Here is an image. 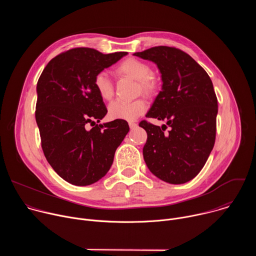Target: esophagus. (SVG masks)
I'll use <instances>...</instances> for the list:
<instances>
[{
    "mask_svg": "<svg viewBox=\"0 0 256 256\" xmlns=\"http://www.w3.org/2000/svg\"><path fill=\"white\" fill-rule=\"evenodd\" d=\"M128 126H130V128L132 130V128H134L138 124H136V122H128Z\"/></svg>",
    "mask_w": 256,
    "mask_h": 256,
    "instance_id": "obj_1",
    "label": "esophagus"
}]
</instances>
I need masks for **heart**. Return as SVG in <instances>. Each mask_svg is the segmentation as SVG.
<instances>
[{
	"mask_svg": "<svg viewBox=\"0 0 256 256\" xmlns=\"http://www.w3.org/2000/svg\"><path fill=\"white\" fill-rule=\"evenodd\" d=\"M120 75L128 76L138 81V91L147 96H152L158 91V82L152 75L151 66L138 58H128L122 60L116 68ZM94 87L104 101L112 100L114 87L107 72H99L94 77ZM147 110V102L140 98L134 101H114L108 106V114L112 120H134Z\"/></svg>",
	"mask_w": 256,
	"mask_h": 256,
	"instance_id": "1",
	"label": "heart"
}]
</instances>
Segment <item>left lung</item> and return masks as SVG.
Returning <instances> with one entry per match:
<instances>
[{
	"instance_id": "left-lung-1",
	"label": "left lung",
	"mask_w": 256,
	"mask_h": 256,
	"mask_svg": "<svg viewBox=\"0 0 256 256\" xmlns=\"http://www.w3.org/2000/svg\"><path fill=\"white\" fill-rule=\"evenodd\" d=\"M134 56L154 62L162 77V91L147 118L167 120L168 132L147 120L142 149L149 170L171 184L194 178L204 166L216 140L218 99L208 72L186 52L172 46H155Z\"/></svg>"
}]
</instances>
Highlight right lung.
<instances>
[{
	"label": "right lung",
	"mask_w": 256,
	"mask_h": 256,
	"mask_svg": "<svg viewBox=\"0 0 256 256\" xmlns=\"http://www.w3.org/2000/svg\"><path fill=\"white\" fill-rule=\"evenodd\" d=\"M126 54L72 48L54 58L38 79L35 120L42 148L52 169L68 184L85 186L101 179L130 130L124 120L96 124L107 109L93 84L96 74Z\"/></svg>",
	"instance_id": "right-lung-1"
}]
</instances>
